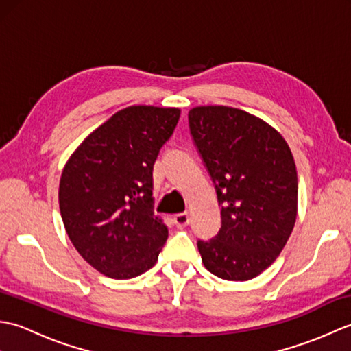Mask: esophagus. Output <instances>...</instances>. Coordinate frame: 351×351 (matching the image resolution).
I'll return each mask as SVG.
<instances>
[{"instance_id":"obj_1","label":"esophagus","mask_w":351,"mask_h":351,"mask_svg":"<svg viewBox=\"0 0 351 351\" xmlns=\"http://www.w3.org/2000/svg\"><path fill=\"white\" fill-rule=\"evenodd\" d=\"M173 223L176 225V228H185L190 225V215L187 213H181V214H176L173 215Z\"/></svg>"}]
</instances>
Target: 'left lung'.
Listing matches in <instances>:
<instances>
[{
  "label": "left lung",
  "mask_w": 351,
  "mask_h": 351,
  "mask_svg": "<svg viewBox=\"0 0 351 351\" xmlns=\"http://www.w3.org/2000/svg\"><path fill=\"white\" fill-rule=\"evenodd\" d=\"M189 125L221 214L217 235L197 241L202 263L225 280L256 278L279 256L295 223L291 149L263 119L232 107L191 108Z\"/></svg>",
  "instance_id": "left-lung-1"
}]
</instances>
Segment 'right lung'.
<instances>
[{
  "label": "right lung",
  "instance_id": "add662e5",
  "mask_svg": "<svg viewBox=\"0 0 351 351\" xmlns=\"http://www.w3.org/2000/svg\"><path fill=\"white\" fill-rule=\"evenodd\" d=\"M180 108L126 107L84 138L58 189L73 247L99 273L131 279L152 268L169 237L154 215L152 170Z\"/></svg>",
  "mask_w": 351,
  "mask_h": 351
}]
</instances>
